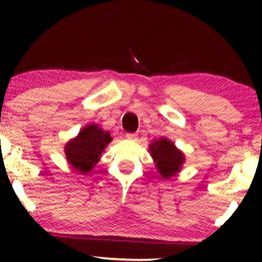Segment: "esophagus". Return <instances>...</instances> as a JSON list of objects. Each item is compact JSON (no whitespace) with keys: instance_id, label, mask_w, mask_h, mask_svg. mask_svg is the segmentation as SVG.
<instances>
[{"instance_id":"1","label":"esophagus","mask_w":262,"mask_h":262,"mask_svg":"<svg viewBox=\"0 0 262 262\" xmlns=\"http://www.w3.org/2000/svg\"><path fill=\"white\" fill-rule=\"evenodd\" d=\"M137 134H126V138L127 139H131V141H136L137 139Z\"/></svg>"}]
</instances>
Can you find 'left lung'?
Here are the masks:
<instances>
[{
	"label": "left lung",
	"instance_id": "obj_1",
	"mask_svg": "<svg viewBox=\"0 0 262 262\" xmlns=\"http://www.w3.org/2000/svg\"><path fill=\"white\" fill-rule=\"evenodd\" d=\"M149 151L155 161L157 171L163 179H170L177 175L185 163L184 154L167 138H160L151 143Z\"/></svg>",
	"mask_w": 262,
	"mask_h": 262
}]
</instances>
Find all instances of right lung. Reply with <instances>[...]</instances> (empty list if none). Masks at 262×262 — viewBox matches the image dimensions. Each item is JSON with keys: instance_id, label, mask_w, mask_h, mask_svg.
<instances>
[{"instance_id": "right-lung-1", "label": "right lung", "mask_w": 262, "mask_h": 262, "mask_svg": "<svg viewBox=\"0 0 262 262\" xmlns=\"http://www.w3.org/2000/svg\"><path fill=\"white\" fill-rule=\"evenodd\" d=\"M112 142L108 131H103L96 124L84 126L75 137L66 144L67 160L74 170L82 175L91 171L99 162L106 145Z\"/></svg>"}]
</instances>
